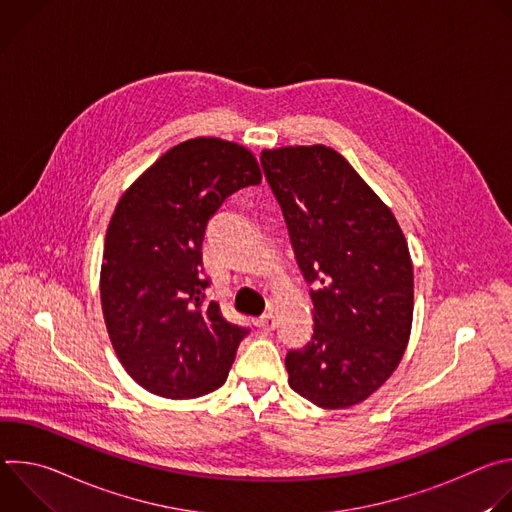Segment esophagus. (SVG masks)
Masks as SVG:
<instances>
[{
  "mask_svg": "<svg viewBox=\"0 0 512 512\" xmlns=\"http://www.w3.org/2000/svg\"><path fill=\"white\" fill-rule=\"evenodd\" d=\"M257 328L261 330V332H271L273 328H275V316H273V312H267V314H263L261 318H257Z\"/></svg>",
  "mask_w": 512,
  "mask_h": 512,
  "instance_id": "obj_1",
  "label": "esophagus"
}]
</instances>
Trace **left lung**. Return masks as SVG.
I'll use <instances>...</instances> for the list:
<instances>
[{"label": "left lung", "instance_id": "8db88e82", "mask_svg": "<svg viewBox=\"0 0 512 512\" xmlns=\"http://www.w3.org/2000/svg\"><path fill=\"white\" fill-rule=\"evenodd\" d=\"M314 304V334L289 350V387L322 409L373 395L399 367L413 322V263L391 208L332 148L263 150Z\"/></svg>", "mask_w": 512, "mask_h": 512}]
</instances>
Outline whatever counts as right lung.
<instances>
[{
  "mask_svg": "<svg viewBox=\"0 0 512 512\" xmlns=\"http://www.w3.org/2000/svg\"><path fill=\"white\" fill-rule=\"evenodd\" d=\"M259 182L245 145L194 137L121 194L103 247L101 308L119 362L145 391L194 399L227 381L249 330L206 302L202 241L221 204Z\"/></svg>",
  "mask_w": 512,
  "mask_h": 512,
  "instance_id": "right-lung-1",
  "label": "right lung"
}]
</instances>
